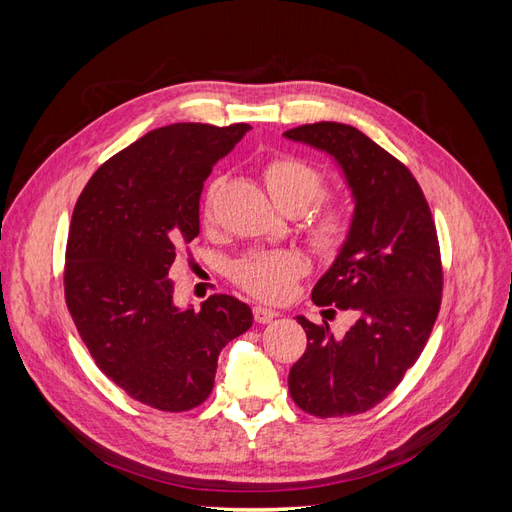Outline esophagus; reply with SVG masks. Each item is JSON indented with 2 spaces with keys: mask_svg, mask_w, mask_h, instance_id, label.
Instances as JSON below:
<instances>
[{
  "mask_svg": "<svg viewBox=\"0 0 512 512\" xmlns=\"http://www.w3.org/2000/svg\"><path fill=\"white\" fill-rule=\"evenodd\" d=\"M254 318H256V322H260V324H267V322H273L275 318H280V312H275V309H269V307L256 305V307H254Z\"/></svg>",
  "mask_w": 512,
  "mask_h": 512,
  "instance_id": "34e87169",
  "label": "esophagus"
}]
</instances>
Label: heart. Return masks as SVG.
I'll use <instances>...</instances> for the list:
<instances>
[{"instance_id":"1","label":"heart","mask_w":512,"mask_h":512,"mask_svg":"<svg viewBox=\"0 0 512 512\" xmlns=\"http://www.w3.org/2000/svg\"><path fill=\"white\" fill-rule=\"evenodd\" d=\"M267 190L273 203L282 211H305L309 205L324 194L327 181L316 166L305 160L280 156L273 158L265 166ZM222 181L215 179L205 198V220L213 218V200L218 196ZM350 232V213L342 205L322 207L307 226V237L318 252L335 254L348 239ZM307 271V260L303 254L294 250L280 252H256L241 258L232 277L235 282L258 299L265 301H284L288 299L294 284Z\"/></svg>"}]
</instances>
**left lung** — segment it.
Wrapping results in <instances>:
<instances>
[{
  "instance_id": "left-lung-1",
  "label": "left lung",
  "mask_w": 512,
  "mask_h": 512,
  "mask_svg": "<svg viewBox=\"0 0 512 512\" xmlns=\"http://www.w3.org/2000/svg\"><path fill=\"white\" fill-rule=\"evenodd\" d=\"M284 136L331 156L354 203L348 239L316 282L312 301L348 309L356 320L335 337L327 320L297 316L307 348L290 369V397L320 418L361 414L404 380L438 318L436 226L410 170L361 130L318 121Z\"/></svg>"
}]
</instances>
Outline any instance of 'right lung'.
<instances>
[{"label":"right lung","mask_w":512,"mask_h":512,"mask_svg":"<svg viewBox=\"0 0 512 512\" xmlns=\"http://www.w3.org/2000/svg\"><path fill=\"white\" fill-rule=\"evenodd\" d=\"M247 123H170L104 162L81 192L66 247V303L106 378L162 412L203 404L218 356L252 327V309L211 294L177 307L168 271L198 237L200 192Z\"/></svg>","instance_id":"right-lung-1"}]
</instances>
